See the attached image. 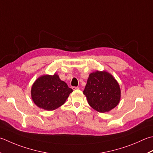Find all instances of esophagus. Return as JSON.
<instances>
[{
    "mask_svg": "<svg viewBox=\"0 0 153 153\" xmlns=\"http://www.w3.org/2000/svg\"><path fill=\"white\" fill-rule=\"evenodd\" d=\"M72 89H74V90H76V89H79V88H78V87H75V86H73V87H72Z\"/></svg>",
    "mask_w": 153,
    "mask_h": 153,
    "instance_id": "34e87169",
    "label": "esophagus"
}]
</instances>
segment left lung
Listing matches in <instances>:
<instances>
[{"mask_svg": "<svg viewBox=\"0 0 153 153\" xmlns=\"http://www.w3.org/2000/svg\"><path fill=\"white\" fill-rule=\"evenodd\" d=\"M83 94L93 109L105 113L117 105L120 101L121 89L110 74L97 71L89 75Z\"/></svg>", "mask_w": 153, "mask_h": 153, "instance_id": "8db88e82", "label": "left lung"}]
</instances>
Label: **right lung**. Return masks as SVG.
Segmentation results:
<instances>
[{
  "label": "right lung",
  "mask_w": 153,
  "mask_h": 153,
  "mask_svg": "<svg viewBox=\"0 0 153 153\" xmlns=\"http://www.w3.org/2000/svg\"><path fill=\"white\" fill-rule=\"evenodd\" d=\"M72 91V89L59 79L57 74L46 75L39 77L34 83L31 95L38 107L52 111L62 105Z\"/></svg>",
  "instance_id": "right-lung-1"
}]
</instances>
